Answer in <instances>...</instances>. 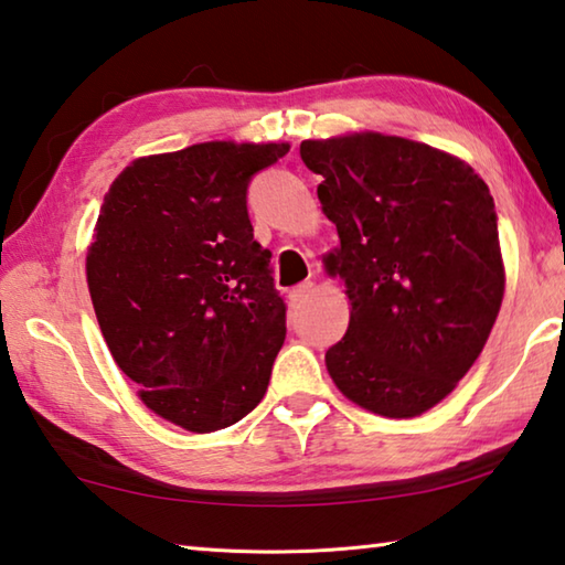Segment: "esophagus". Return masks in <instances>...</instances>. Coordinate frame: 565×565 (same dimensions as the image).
<instances>
[{
    "label": "esophagus",
    "instance_id": "obj_1",
    "mask_svg": "<svg viewBox=\"0 0 565 565\" xmlns=\"http://www.w3.org/2000/svg\"><path fill=\"white\" fill-rule=\"evenodd\" d=\"M313 291H317V286H313L311 281H303V284L296 286V289H291L289 301H291L294 309H296V306H303L306 301H309V296H311Z\"/></svg>",
    "mask_w": 565,
    "mask_h": 565
}]
</instances>
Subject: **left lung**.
I'll list each match as a JSON object with an SVG mask.
<instances>
[{
    "instance_id": "8db88e82",
    "label": "left lung",
    "mask_w": 565,
    "mask_h": 565,
    "mask_svg": "<svg viewBox=\"0 0 565 565\" xmlns=\"http://www.w3.org/2000/svg\"><path fill=\"white\" fill-rule=\"evenodd\" d=\"M339 246L349 329L327 351L333 384L386 418H414L451 394L501 311L505 269L493 196L448 151L379 131L301 141Z\"/></svg>"
}]
</instances>
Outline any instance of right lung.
<instances>
[{
	"label": "right lung",
	"instance_id": "right-lung-1",
	"mask_svg": "<svg viewBox=\"0 0 565 565\" xmlns=\"http://www.w3.org/2000/svg\"><path fill=\"white\" fill-rule=\"evenodd\" d=\"M286 141H204L139 157L111 181L87 284L117 366L157 416L212 434L259 406L286 337L246 186Z\"/></svg>",
	"mask_w": 565,
	"mask_h": 565
}]
</instances>
